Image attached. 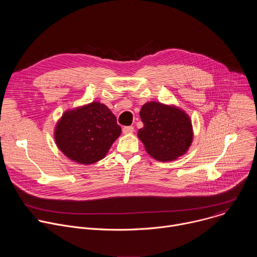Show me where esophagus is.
<instances>
[{
  "mask_svg": "<svg viewBox=\"0 0 257 257\" xmlns=\"http://www.w3.org/2000/svg\"><path fill=\"white\" fill-rule=\"evenodd\" d=\"M133 131H134V128L132 126H125V127H123V133H125V134H130Z\"/></svg>",
  "mask_w": 257,
  "mask_h": 257,
  "instance_id": "1",
  "label": "esophagus"
}]
</instances>
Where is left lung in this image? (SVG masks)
I'll use <instances>...</instances> for the list:
<instances>
[{"instance_id": "left-lung-1", "label": "left lung", "mask_w": 257, "mask_h": 257, "mask_svg": "<svg viewBox=\"0 0 257 257\" xmlns=\"http://www.w3.org/2000/svg\"><path fill=\"white\" fill-rule=\"evenodd\" d=\"M143 127L138 138L154 159L171 162L184 155L192 142L193 131L189 116L177 106L150 101L142 105Z\"/></svg>"}]
</instances>
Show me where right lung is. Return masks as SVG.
<instances>
[{
    "mask_svg": "<svg viewBox=\"0 0 257 257\" xmlns=\"http://www.w3.org/2000/svg\"><path fill=\"white\" fill-rule=\"evenodd\" d=\"M121 132L109 108L92 101L64 113L55 129V141L70 160L91 165L105 157Z\"/></svg>",
    "mask_w": 257,
    "mask_h": 257,
    "instance_id": "obj_1",
    "label": "right lung"
}]
</instances>
